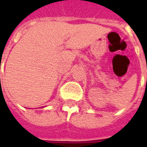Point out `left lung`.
<instances>
[{
	"label": "left lung",
	"instance_id": "1",
	"mask_svg": "<svg viewBox=\"0 0 147 147\" xmlns=\"http://www.w3.org/2000/svg\"><path fill=\"white\" fill-rule=\"evenodd\" d=\"M146 83H147V79H146Z\"/></svg>",
	"mask_w": 147,
	"mask_h": 147
}]
</instances>
